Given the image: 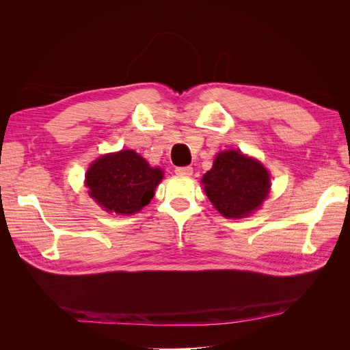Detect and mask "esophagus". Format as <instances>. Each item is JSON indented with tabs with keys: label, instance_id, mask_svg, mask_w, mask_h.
<instances>
[{
	"label": "esophagus",
	"instance_id": "obj_1",
	"mask_svg": "<svg viewBox=\"0 0 350 350\" xmlns=\"http://www.w3.org/2000/svg\"><path fill=\"white\" fill-rule=\"evenodd\" d=\"M175 172L178 175H185V176H189L193 175V167L191 166H179L175 169Z\"/></svg>",
	"mask_w": 350,
	"mask_h": 350
}]
</instances>
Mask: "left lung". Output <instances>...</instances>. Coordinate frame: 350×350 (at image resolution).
Segmentation results:
<instances>
[{
    "instance_id": "8db88e82",
    "label": "left lung",
    "mask_w": 350,
    "mask_h": 350,
    "mask_svg": "<svg viewBox=\"0 0 350 350\" xmlns=\"http://www.w3.org/2000/svg\"><path fill=\"white\" fill-rule=\"evenodd\" d=\"M201 183L219 213L232 219L251 215L262 204L270 189L267 169L238 150L219 153Z\"/></svg>"
}]
</instances>
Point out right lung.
Here are the masks:
<instances>
[{
	"label": "right lung",
	"instance_id": "obj_1",
	"mask_svg": "<svg viewBox=\"0 0 350 350\" xmlns=\"http://www.w3.org/2000/svg\"><path fill=\"white\" fill-rule=\"evenodd\" d=\"M163 178L134 150H121L99 157L86 174L89 196L107 211L133 215L150 203L154 188Z\"/></svg>",
	"mask_w": 350,
	"mask_h": 350
}]
</instances>
